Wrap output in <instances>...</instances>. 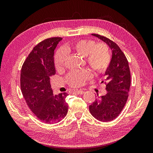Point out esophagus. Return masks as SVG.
<instances>
[{
    "label": "esophagus",
    "mask_w": 153,
    "mask_h": 153,
    "mask_svg": "<svg viewBox=\"0 0 153 153\" xmlns=\"http://www.w3.org/2000/svg\"><path fill=\"white\" fill-rule=\"evenodd\" d=\"M75 92H76V93L78 94H83L85 92V91H82V90H76V91H75Z\"/></svg>",
    "instance_id": "34e87169"
}]
</instances>
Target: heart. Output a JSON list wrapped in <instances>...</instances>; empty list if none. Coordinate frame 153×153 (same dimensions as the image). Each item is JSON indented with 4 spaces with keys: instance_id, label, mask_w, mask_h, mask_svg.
<instances>
[{
    "instance_id": "b5f03b06",
    "label": "heart",
    "mask_w": 153,
    "mask_h": 153,
    "mask_svg": "<svg viewBox=\"0 0 153 153\" xmlns=\"http://www.w3.org/2000/svg\"><path fill=\"white\" fill-rule=\"evenodd\" d=\"M65 50L69 53L85 57L86 64L96 73L104 72L110 61L109 49L103 43L95 44L92 40L80 39L67 46ZM66 51L60 48L55 54L54 64L57 70L61 69L65 64L67 57ZM90 76L91 73L87 70L73 71L68 74L66 80L69 85L78 87L84 85Z\"/></svg>"
}]
</instances>
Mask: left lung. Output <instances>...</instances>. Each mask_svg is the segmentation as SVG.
<instances>
[{
  "mask_svg": "<svg viewBox=\"0 0 153 153\" xmlns=\"http://www.w3.org/2000/svg\"><path fill=\"white\" fill-rule=\"evenodd\" d=\"M92 36L102 40L112 50L109 66L105 73L106 93L96 98L89 105L91 115L97 120L108 122L116 118L126 104L131 84V75L128 60L119 46L110 39L99 34Z\"/></svg>",
  "mask_w": 153,
  "mask_h": 153,
  "instance_id": "obj_1",
  "label": "left lung"
}]
</instances>
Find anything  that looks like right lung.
<instances>
[{
	"label": "right lung",
	"mask_w": 153,
	"mask_h": 153,
	"mask_svg": "<svg viewBox=\"0 0 153 153\" xmlns=\"http://www.w3.org/2000/svg\"><path fill=\"white\" fill-rule=\"evenodd\" d=\"M62 39L51 38L38 43L21 69L20 87L26 103L37 117L47 124L61 121L68 110V94L53 95L50 78L55 74L54 50Z\"/></svg>",
	"instance_id": "obj_1"
}]
</instances>
